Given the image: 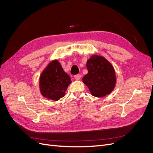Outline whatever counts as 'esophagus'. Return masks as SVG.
<instances>
[{"mask_svg": "<svg viewBox=\"0 0 153 153\" xmlns=\"http://www.w3.org/2000/svg\"><path fill=\"white\" fill-rule=\"evenodd\" d=\"M81 74H77V75H75V76H74V78H75V79H76V80H79L80 79H81Z\"/></svg>", "mask_w": 153, "mask_h": 153, "instance_id": "1", "label": "esophagus"}]
</instances>
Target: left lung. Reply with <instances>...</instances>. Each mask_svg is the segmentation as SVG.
Here are the masks:
<instances>
[{
	"label": "left lung",
	"instance_id": "obj_1",
	"mask_svg": "<svg viewBox=\"0 0 153 153\" xmlns=\"http://www.w3.org/2000/svg\"><path fill=\"white\" fill-rule=\"evenodd\" d=\"M88 73L82 78L92 95L102 97L114 90L116 83L115 72L111 64L103 57L93 55L87 60Z\"/></svg>",
	"mask_w": 153,
	"mask_h": 153
}]
</instances>
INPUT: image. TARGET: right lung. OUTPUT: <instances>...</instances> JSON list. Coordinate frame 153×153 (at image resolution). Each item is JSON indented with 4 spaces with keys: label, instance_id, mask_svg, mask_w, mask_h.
Returning <instances> with one entry per match:
<instances>
[{
    "label": "right lung",
    "instance_id": "1",
    "mask_svg": "<svg viewBox=\"0 0 153 153\" xmlns=\"http://www.w3.org/2000/svg\"><path fill=\"white\" fill-rule=\"evenodd\" d=\"M71 83L69 76L63 71L58 61L54 60L40 76V92L43 97L56 101L64 97Z\"/></svg>",
    "mask_w": 153,
    "mask_h": 153
}]
</instances>
